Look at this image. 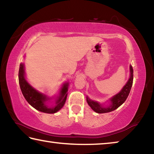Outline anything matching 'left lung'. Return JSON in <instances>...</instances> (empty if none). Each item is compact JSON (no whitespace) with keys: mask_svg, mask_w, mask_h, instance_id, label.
Segmentation results:
<instances>
[{"mask_svg":"<svg viewBox=\"0 0 154 154\" xmlns=\"http://www.w3.org/2000/svg\"><path fill=\"white\" fill-rule=\"evenodd\" d=\"M130 77L128 79V82H127L126 85L123 88L122 91H120V92H119L118 94H116L113 98H111V105L108 107H103V106H101L97 102L91 100L90 98L87 97L88 104L94 111L98 113H108V112L116 110V109H118L119 106L122 105L126 101V98L130 94L132 85V82H133V69H132V66H130Z\"/></svg>","mask_w":154,"mask_h":154,"instance_id":"left-lung-1","label":"left lung"}]
</instances>
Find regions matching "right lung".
Segmentation results:
<instances>
[{"label":"right lung","mask_w":154,"mask_h":154,"mask_svg":"<svg viewBox=\"0 0 154 154\" xmlns=\"http://www.w3.org/2000/svg\"><path fill=\"white\" fill-rule=\"evenodd\" d=\"M19 84L21 91L26 100L30 105L36 110L46 113H54L62 108L67 97V91L69 83H65L60 93V96L56 102V105L54 107H48L46 105V101L48 100L45 96L37 92L30 85L24 77V66L21 63L20 65L19 73H18Z\"/></svg>","instance_id":"1"}]
</instances>
